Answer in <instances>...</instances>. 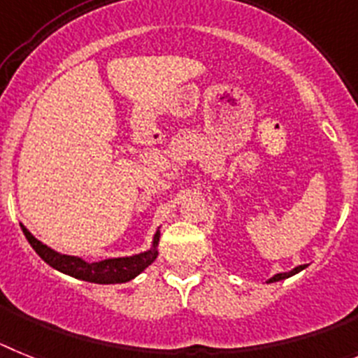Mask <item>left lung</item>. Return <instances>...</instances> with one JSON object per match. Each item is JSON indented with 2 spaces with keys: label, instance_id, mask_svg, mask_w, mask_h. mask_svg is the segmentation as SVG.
Segmentation results:
<instances>
[{
  "label": "left lung",
  "instance_id": "1",
  "mask_svg": "<svg viewBox=\"0 0 358 358\" xmlns=\"http://www.w3.org/2000/svg\"><path fill=\"white\" fill-rule=\"evenodd\" d=\"M306 268V265H299V266H295V268H292L290 272H279V273H275V275H272V278L268 279V281L266 282H275V281H282V279H288V278H292V275H295V273H299L301 270H304Z\"/></svg>",
  "mask_w": 358,
  "mask_h": 358
}]
</instances>
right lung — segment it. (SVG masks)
I'll return each instance as SVG.
<instances>
[{
  "mask_svg": "<svg viewBox=\"0 0 358 358\" xmlns=\"http://www.w3.org/2000/svg\"><path fill=\"white\" fill-rule=\"evenodd\" d=\"M24 238L29 239V243L37 252V256L45 261L46 265L59 272L71 275V278L80 279V281L97 282V285H117V282H127L135 279L138 273L144 272L158 256V241H160V227L157 229L151 241V247L141 254L124 257H108L102 261H90L83 259L79 256H68L61 254L54 248H50L43 241L36 238L27 227L21 225Z\"/></svg>",
  "mask_w": 358,
  "mask_h": 358,
  "instance_id": "right-lung-1",
  "label": "right lung"
}]
</instances>
